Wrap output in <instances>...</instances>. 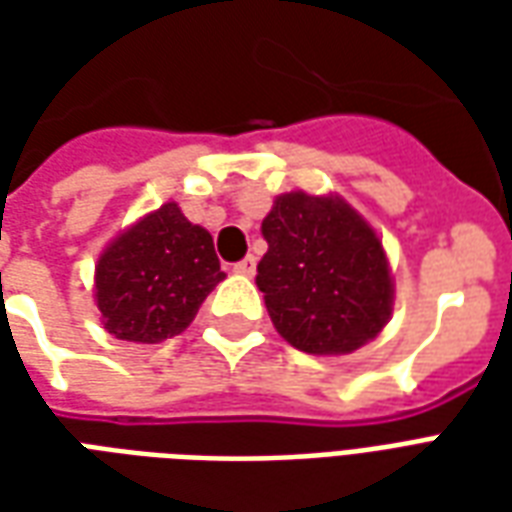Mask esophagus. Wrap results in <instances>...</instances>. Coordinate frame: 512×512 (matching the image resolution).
<instances>
[{
    "label": "esophagus",
    "instance_id": "1",
    "mask_svg": "<svg viewBox=\"0 0 512 512\" xmlns=\"http://www.w3.org/2000/svg\"><path fill=\"white\" fill-rule=\"evenodd\" d=\"M255 268H257L255 257L246 255L244 260H238V263H235L233 271H235V274H244V277H252V274H255Z\"/></svg>",
    "mask_w": 512,
    "mask_h": 512
}]
</instances>
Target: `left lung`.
<instances>
[{
  "instance_id": "1",
  "label": "left lung",
  "mask_w": 512,
  "mask_h": 512,
  "mask_svg": "<svg viewBox=\"0 0 512 512\" xmlns=\"http://www.w3.org/2000/svg\"><path fill=\"white\" fill-rule=\"evenodd\" d=\"M260 233L257 288L277 332L304 354H351L392 312V279L373 227L340 197L290 191Z\"/></svg>"
}]
</instances>
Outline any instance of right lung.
<instances>
[{
	"instance_id": "obj_1",
	"label": "right lung",
	"mask_w": 512,
	"mask_h": 512,
	"mask_svg": "<svg viewBox=\"0 0 512 512\" xmlns=\"http://www.w3.org/2000/svg\"><path fill=\"white\" fill-rule=\"evenodd\" d=\"M222 279L211 233L167 202L106 246L95 266V301L117 340L161 343L194 321Z\"/></svg>"
}]
</instances>
